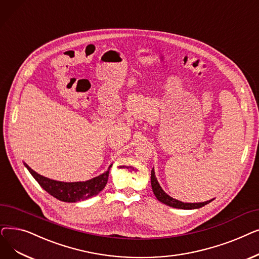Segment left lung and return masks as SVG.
I'll list each match as a JSON object with an SVG mask.
<instances>
[{"mask_svg": "<svg viewBox=\"0 0 259 259\" xmlns=\"http://www.w3.org/2000/svg\"><path fill=\"white\" fill-rule=\"evenodd\" d=\"M151 182H152V189L153 192L156 196V198L168 206L171 207H176V208H182V210H193V208H199L204 206L205 204L210 203L212 200H208L205 202H199V203H186V202H181L177 199L171 198L170 196H168L162 189L159 186V183L157 181V178L155 176V171L152 169V175H151Z\"/></svg>", "mask_w": 259, "mask_h": 259, "instance_id": "1", "label": "left lung"}]
</instances>
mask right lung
Instances as JSON below:
<instances>
[{
	"instance_id": "right-lung-1",
	"label": "right lung",
	"mask_w": 259,
	"mask_h": 259,
	"mask_svg": "<svg viewBox=\"0 0 259 259\" xmlns=\"http://www.w3.org/2000/svg\"><path fill=\"white\" fill-rule=\"evenodd\" d=\"M24 164H25L27 169L30 171L33 178L38 181V183L48 194H51L55 198L64 202H77L89 199L101 192L106 186L109 169L112 167V165H110L105 173L89 181L62 182L43 177L40 174L35 173L26 163Z\"/></svg>"
}]
</instances>
